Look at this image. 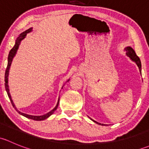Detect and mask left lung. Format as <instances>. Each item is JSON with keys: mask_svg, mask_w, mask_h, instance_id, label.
Segmentation results:
<instances>
[{"mask_svg": "<svg viewBox=\"0 0 149 149\" xmlns=\"http://www.w3.org/2000/svg\"><path fill=\"white\" fill-rule=\"evenodd\" d=\"M125 51L126 52V55H127V56H128L129 58H130V59L133 61V62L136 63V65H137L138 67H139V71L141 74V61H140V58L137 56V55H136L134 49H133L132 47H127L125 48ZM91 120L92 121H94V123H97V124L102 125H104V124H101V123H97V122L94 121V120H92V119H91Z\"/></svg>", "mask_w": 149, "mask_h": 149, "instance_id": "left-lung-1", "label": "left lung"}]
</instances>
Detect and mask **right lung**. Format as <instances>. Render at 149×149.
I'll use <instances>...</instances> for the list:
<instances>
[{"instance_id":"1","label":"right lung","mask_w":149,"mask_h":149,"mask_svg":"<svg viewBox=\"0 0 149 149\" xmlns=\"http://www.w3.org/2000/svg\"><path fill=\"white\" fill-rule=\"evenodd\" d=\"M31 31H32V28H29V29L26 30V31H24V32H22V34H21L20 35H19V37H17V39H16V43H15L14 46H13V48H12V49L10 50L9 54H8V65H7L6 70V73H5V87H6V90L7 94H8V97H9V99H10V102H11L12 105H13V107L15 108V109H16V110L17 111V112H19V114H20V115H23V116L26 117V118H29V119H31V120H34L39 121V120H45L47 118H49V117L51 115H52V114L54 113V112H55V111L56 110L57 108H58V104H59L60 98L58 99V103H57V104H56V106H55V107L54 108V109H52V110H51L50 112H48V113L45 114V115H40V116H34V115H27V114H25V113H23V112H21L20 111H19L17 109H16V107H15L14 103H13V100H12L11 97H10V92H9V88H8V73H9L10 67V65H11V63H12V61H13V58H14L15 55H16V52H17L18 49H19V45H20V43H21V42H22V40H24V39L25 38V37H26V34H28V33L31 32ZM68 81H69V79H68Z\"/></svg>"}]
</instances>
